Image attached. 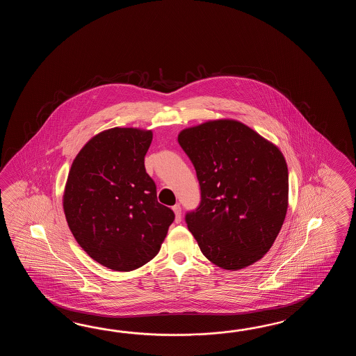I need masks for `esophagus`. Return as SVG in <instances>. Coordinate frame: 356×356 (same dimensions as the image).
<instances>
[{
    "label": "esophagus",
    "instance_id": "obj_1",
    "mask_svg": "<svg viewBox=\"0 0 356 356\" xmlns=\"http://www.w3.org/2000/svg\"><path fill=\"white\" fill-rule=\"evenodd\" d=\"M173 209V211H175V222H179L181 221V206L179 204H177L172 207Z\"/></svg>",
    "mask_w": 356,
    "mask_h": 356
}]
</instances>
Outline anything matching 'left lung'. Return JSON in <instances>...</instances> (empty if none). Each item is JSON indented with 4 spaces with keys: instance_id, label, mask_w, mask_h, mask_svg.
Wrapping results in <instances>:
<instances>
[{
    "instance_id": "1",
    "label": "left lung",
    "mask_w": 356,
    "mask_h": 356,
    "mask_svg": "<svg viewBox=\"0 0 356 356\" xmlns=\"http://www.w3.org/2000/svg\"><path fill=\"white\" fill-rule=\"evenodd\" d=\"M178 143L201 187V204L186 221L204 257L227 271L256 264L288 211V164L280 149L229 118L181 129Z\"/></svg>"
}]
</instances>
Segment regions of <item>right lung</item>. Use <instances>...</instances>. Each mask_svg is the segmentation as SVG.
Returning <instances> with one entry per match:
<instances>
[{
	"label": "right lung",
	"mask_w": 356,
	"mask_h": 356,
	"mask_svg": "<svg viewBox=\"0 0 356 356\" xmlns=\"http://www.w3.org/2000/svg\"><path fill=\"white\" fill-rule=\"evenodd\" d=\"M152 141V129H104L83 145L68 172L62 197L68 227L94 261L113 271L152 261L175 220L145 170Z\"/></svg>",
	"instance_id": "right-lung-1"
}]
</instances>
